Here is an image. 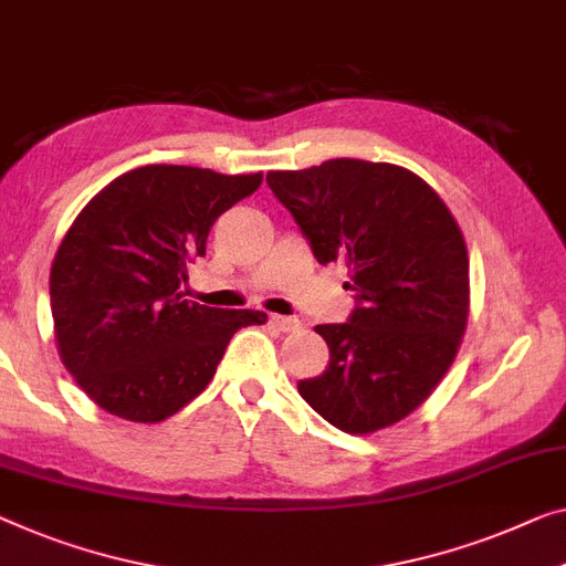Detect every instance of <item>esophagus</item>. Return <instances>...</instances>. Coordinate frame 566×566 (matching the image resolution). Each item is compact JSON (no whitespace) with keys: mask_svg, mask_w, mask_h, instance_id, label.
<instances>
[{"mask_svg":"<svg viewBox=\"0 0 566 566\" xmlns=\"http://www.w3.org/2000/svg\"><path fill=\"white\" fill-rule=\"evenodd\" d=\"M269 323H272L276 331L282 333H294L300 331V319L297 317H284V315H269Z\"/></svg>","mask_w":566,"mask_h":566,"instance_id":"34e87169","label":"esophagus"}]
</instances>
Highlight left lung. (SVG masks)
<instances>
[{"instance_id":"left-lung-1","label":"left lung","mask_w":566,"mask_h":566,"mask_svg":"<svg viewBox=\"0 0 566 566\" xmlns=\"http://www.w3.org/2000/svg\"><path fill=\"white\" fill-rule=\"evenodd\" d=\"M266 185L319 264L345 261L356 292L348 323L317 325L327 368L297 384L319 417L370 434L411 415L458 356L470 305L460 226L415 172L389 163L327 159Z\"/></svg>"}]
</instances>
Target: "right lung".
Wrapping results in <instances>:
<instances>
[{"mask_svg":"<svg viewBox=\"0 0 566 566\" xmlns=\"http://www.w3.org/2000/svg\"><path fill=\"white\" fill-rule=\"evenodd\" d=\"M256 175L147 165L81 210L50 269V307L65 368L108 415L155 424L196 399L239 327L264 312L182 300L216 218L249 198Z\"/></svg>","mask_w":566,"mask_h":566,"instance_id":"right-lung-1","label":"right lung"}]
</instances>
